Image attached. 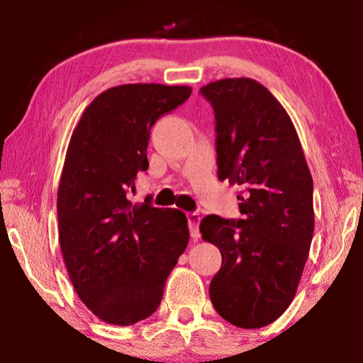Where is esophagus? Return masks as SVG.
Returning a JSON list of instances; mask_svg holds the SVG:
<instances>
[{
	"mask_svg": "<svg viewBox=\"0 0 363 363\" xmlns=\"http://www.w3.org/2000/svg\"><path fill=\"white\" fill-rule=\"evenodd\" d=\"M187 219H189V229H190V237L192 238H199L200 232H199V224H200V213L199 211H192L187 213Z\"/></svg>",
	"mask_w": 363,
	"mask_h": 363,
	"instance_id": "1",
	"label": "esophagus"
}]
</instances>
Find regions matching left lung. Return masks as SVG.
<instances>
[{"label": "left lung", "mask_w": 363, "mask_h": 363, "mask_svg": "<svg viewBox=\"0 0 363 363\" xmlns=\"http://www.w3.org/2000/svg\"><path fill=\"white\" fill-rule=\"evenodd\" d=\"M200 94L216 118L218 177L242 187L240 219L200 223L223 255L210 298L227 322L261 328L296 294L314 233V184L291 118L261 83L225 78Z\"/></svg>", "instance_id": "left-lung-1"}]
</instances>
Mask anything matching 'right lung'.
<instances>
[{"instance_id": "add662e5", "label": "right lung", "mask_w": 363, "mask_h": 363, "mask_svg": "<svg viewBox=\"0 0 363 363\" xmlns=\"http://www.w3.org/2000/svg\"><path fill=\"white\" fill-rule=\"evenodd\" d=\"M189 86L121 84L89 104L73 130L57 192L59 243L79 299L101 320L133 325L162 303L189 243L186 214L128 200L147 171L150 128Z\"/></svg>"}]
</instances>
